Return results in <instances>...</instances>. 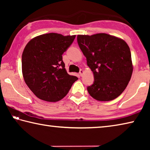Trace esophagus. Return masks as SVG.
I'll use <instances>...</instances> for the list:
<instances>
[{
	"instance_id": "esophagus-1",
	"label": "esophagus",
	"mask_w": 150,
	"mask_h": 150,
	"mask_svg": "<svg viewBox=\"0 0 150 150\" xmlns=\"http://www.w3.org/2000/svg\"><path fill=\"white\" fill-rule=\"evenodd\" d=\"M83 74V70L81 69V70L79 71V75H80V76H82Z\"/></svg>"
}]
</instances>
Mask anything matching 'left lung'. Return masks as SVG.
<instances>
[{"label": "left lung", "mask_w": 150, "mask_h": 150, "mask_svg": "<svg viewBox=\"0 0 150 150\" xmlns=\"http://www.w3.org/2000/svg\"><path fill=\"white\" fill-rule=\"evenodd\" d=\"M77 43L94 74L95 81L87 87L89 95L99 101L115 99L126 88L132 74L128 44L104 33L78 35Z\"/></svg>", "instance_id": "obj_1"}]
</instances>
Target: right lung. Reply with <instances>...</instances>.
I'll use <instances>...</instances> for the list:
<instances>
[{
    "mask_svg": "<svg viewBox=\"0 0 150 150\" xmlns=\"http://www.w3.org/2000/svg\"><path fill=\"white\" fill-rule=\"evenodd\" d=\"M75 35L43 34L28 43L22 55L24 79L33 93L43 100L56 102L66 96L78 78L66 71L62 55Z\"/></svg>",
    "mask_w": 150,
    "mask_h": 150,
    "instance_id": "obj_1",
    "label": "right lung"
}]
</instances>
